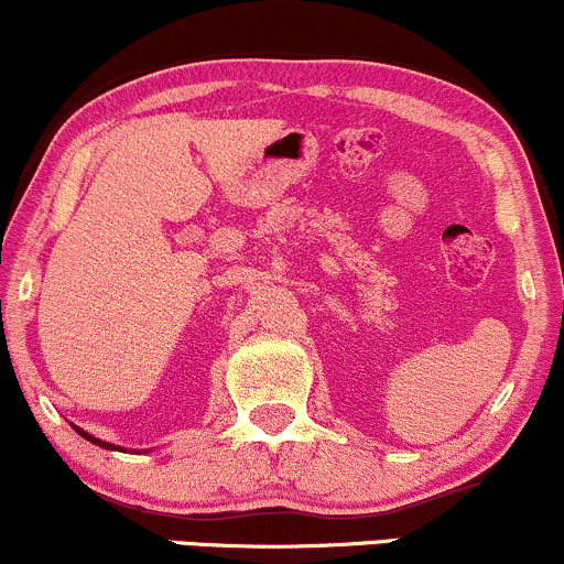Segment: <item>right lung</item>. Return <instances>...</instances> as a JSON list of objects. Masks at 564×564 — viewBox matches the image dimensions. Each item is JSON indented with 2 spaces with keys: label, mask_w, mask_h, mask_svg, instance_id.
<instances>
[{
  "label": "right lung",
  "mask_w": 564,
  "mask_h": 564,
  "mask_svg": "<svg viewBox=\"0 0 564 564\" xmlns=\"http://www.w3.org/2000/svg\"><path fill=\"white\" fill-rule=\"evenodd\" d=\"M76 433H82V435H84V438H86V441H91V443H97V446H102V448H116V446H110V443H102V441H97V438H91V435H89V433H84V430H78V427H76Z\"/></svg>",
  "instance_id": "right-lung-1"
}]
</instances>
